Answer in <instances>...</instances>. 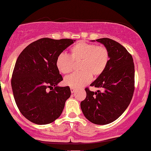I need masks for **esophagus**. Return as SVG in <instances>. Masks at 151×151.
Returning a JSON list of instances; mask_svg holds the SVG:
<instances>
[{"label":"esophagus","instance_id":"34e87169","mask_svg":"<svg viewBox=\"0 0 151 151\" xmlns=\"http://www.w3.org/2000/svg\"><path fill=\"white\" fill-rule=\"evenodd\" d=\"M70 90H71V92H72V93H74V92H75V89H74V88H72V87H71L70 88Z\"/></svg>","mask_w":151,"mask_h":151}]
</instances>
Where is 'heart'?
<instances>
[{
    "label": "heart",
    "instance_id": "obj_1",
    "mask_svg": "<svg viewBox=\"0 0 151 151\" xmlns=\"http://www.w3.org/2000/svg\"><path fill=\"white\" fill-rule=\"evenodd\" d=\"M110 55L104 46L79 42L71 47L70 55L61 52L57 57L58 71L66 74L72 72L74 62H79V70L65 77V84L72 88H81L89 83L93 77H98L104 72L109 62Z\"/></svg>",
    "mask_w": 151,
    "mask_h": 151
}]
</instances>
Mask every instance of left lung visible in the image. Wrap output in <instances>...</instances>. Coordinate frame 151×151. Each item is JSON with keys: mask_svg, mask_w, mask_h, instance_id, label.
Here are the masks:
<instances>
[{"mask_svg": "<svg viewBox=\"0 0 151 151\" xmlns=\"http://www.w3.org/2000/svg\"><path fill=\"white\" fill-rule=\"evenodd\" d=\"M107 48L110 59L104 72L86 88V99L81 102L84 116L98 125L110 124L121 116L129 106L135 89L134 63L131 55L120 43L109 38L96 40Z\"/></svg>", "mask_w": 151, "mask_h": 151, "instance_id": "8db88e82", "label": "left lung"}]
</instances>
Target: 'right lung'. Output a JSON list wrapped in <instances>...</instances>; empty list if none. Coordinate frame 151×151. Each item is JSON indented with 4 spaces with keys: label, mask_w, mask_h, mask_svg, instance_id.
I'll return each mask as SVG.
<instances>
[{
    "label": "right lung",
    "mask_w": 151,
    "mask_h": 151,
    "mask_svg": "<svg viewBox=\"0 0 151 151\" xmlns=\"http://www.w3.org/2000/svg\"><path fill=\"white\" fill-rule=\"evenodd\" d=\"M74 41L41 38L26 47L17 59L12 90L19 111L31 122L50 124L62 113L71 91L69 86H58L63 78L55 62L59 54Z\"/></svg>",
    "instance_id": "right-lung-1"
}]
</instances>
